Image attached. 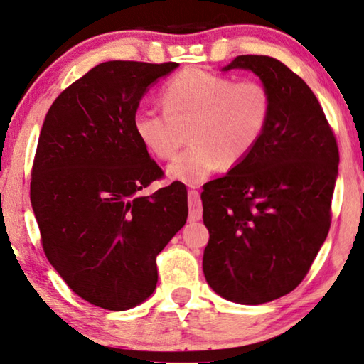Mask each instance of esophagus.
Masks as SVG:
<instances>
[{"instance_id":"obj_1","label":"esophagus","mask_w":364,"mask_h":364,"mask_svg":"<svg viewBox=\"0 0 364 364\" xmlns=\"http://www.w3.org/2000/svg\"><path fill=\"white\" fill-rule=\"evenodd\" d=\"M188 210H190V221H198L203 216V206H201V198L198 190H188Z\"/></svg>"}]
</instances>
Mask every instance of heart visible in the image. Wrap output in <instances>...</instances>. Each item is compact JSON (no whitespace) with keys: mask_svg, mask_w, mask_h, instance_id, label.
<instances>
[{"mask_svg":"<svg viewBox=\"0 0 364 364\" xmlns=\"http://www.w3.org/2000/svg\"><path fill=\"white\" fill-rule=\"evenodd\" d=\"M161 103L164 111H135L134 132L163 161L192 140L168 168L171 178L190 186L203 182L219 166L230 169L243 163L264 136L272 111L263 83L235 82L196 68L172 77L161 90Z\"/></svg>","mask_w":364,"mask_h":364,"instance_id":"obj_1","label":"heart"}]
</instances>
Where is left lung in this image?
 I'll use <instances>...</instances> for the list:
<instances>
[{"mask_svg": "<svg viewBox=\"0 0 364 364\" xmlns=\"http://www.w3.org/2000/svg\"><path fill=\"white\" fill-rule=\"evenodd\" d=\"M230 69L258 75L272 111L253 153L203 187V272L223 299L261 305L290 294L323 247L338 148L318 98L287 65L243 55L223 70Z\"/></svg>", "mask_w": 364, "mask_h": 364, "instance_id": "1", "label": "left lung"}]
</instances>
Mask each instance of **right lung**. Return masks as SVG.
<instances>
[{"instance_id": "obj_1", "label": "right lung", "mask_w": 364, "mask_h": 364, "mask_svg": "<svg viewBox=\"0 0 364 364\" xmlns=\"http://www.w3.org/2000/svg\"><path fill=\"white\" fill-rule=\"evenodd\" d=\"M177 63L95 65L48 109L32 166L31 201L51 266L80 299L124 311L150 296L156 256L187 221V188L163 177L134 132L148 87Z\"/></svg>"}]
</instances>
